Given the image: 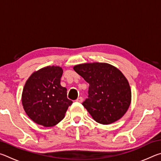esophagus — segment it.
Instances as JSON below:
<instances>
[{
    "label": "esophagus",
    "mask_w": 161,
    "mask_h": 161,
    "mask_svg": "<svg viewBox=\"0 0 161 161\" xmlns=\"http://www.w3.org/2000/svg\"><path fill=\"white\" fill-rule=\"evenodd\" d=\"M82 101H83V98L81 97H78L77 99V100H76V102H82Z\"/></svg>",
    "instance_id": "obj_1"
}]
</instances>
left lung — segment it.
<instances>
[{
  "label": "left lung",
  "mask_w": 161,
  "mask_h": 161,
  "mask_svg": "<svg viewBox=\"0 0 161 161\" xmlns=\"http://www.w3.org/2000/svg\"><path fill=\"white\" fill-rule=\"evenodd\" d=\"M74 70L89 84L88 98L82 105L95 121L110 124L126 114L131 91L119 69L107 63L94 62L76 65Z\"/></svg>",
  "instance_id": "left-lung-1"
}]
</instances>
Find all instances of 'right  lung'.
Returning <instances> with one entry per match:
<instances>
[{
    "mask_svg": "<svg viewBox=\"0 0 161 161\" xmlns=\"http://www.w3.org/2000/svg\"><path fill=\"white\" fill-rule=\"evenodd\" d=\"M62 67L48 66L32 73L22 94V103L30 119L45 127L55 126L64 118L72 101L61 86Z\"/></svg>",
    "mask_w": 161,
    "mask_h": 161,
    "instance_id": "add662e5",
    "label": "right lung"
}]
</instances>
